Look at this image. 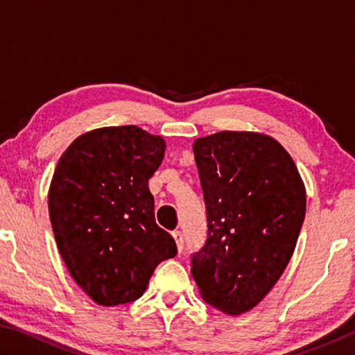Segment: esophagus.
Returning a JSON list of instances; mask_svg holds the SVG:
<instances>
[{
    "instance_id": "esophagus-1",
    "label": "esophagus",
    "mask_w": 355,
    "mask_h": 355,
    "mask_svg": "<svg viewBox=\"0 0 355 355\" xmlns=\"http://www.w3.org/2000/svg\"><path fill=\"white\" fill-rule=\"evenodd\" d=\"M172 236H173V239H175L178 252H182L183 250V235H182V232H178V230L172 232Z\"/></svg>"
}]
</instances>
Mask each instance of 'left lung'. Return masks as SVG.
Masks as SVG:
<instances>
[{"mask_svg":"<svg viewBox=\"0 0 355 355\" xmlns=\"http://www.w3.org/2000/svg\"><path fill=\"white\" fill-rule=\"evenodd\" d=\"M208 238L191 255L202 297L228 315L254 309L284 274L305 218V188L280 144L252 131L196 139Z\"/></svg>","mask_w":355,"mask_h":355,"instance_id":"1","label":"left lung"}]
</instances>
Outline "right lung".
Segmentation results:
<instances>
[{
  "label": "right lung",
  "mask_w": 355,
  "mask_h": 355,
  "mask_svg": "<svg viewBox=\"0 0 355 355\" xmlns=\"http://www.w3.org/2000/svg\"><path fill=\"white\" fill-rule=\"evenodd\" d=\"M159 136L125 125L78 137L56 166L48 192L53 233L73 280L105 307L146 291L177 244L155 222L148 178L164 158Z\"/></svg>",
  "instance_id": "obj_1"
}]
</instances>
